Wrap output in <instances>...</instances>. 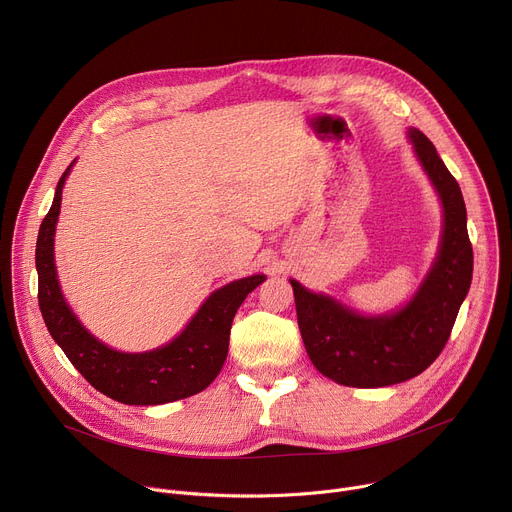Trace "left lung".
Returning <instances> with one entry per match:
<instances>
[{
  "mask_svg": "<svg viewBox=\"0 0 512 512\" xmlns=\"http://www.w3.org/2000/svg\"><path fill=\"white\" fill-rule=\"evenodd\" d=\"M409 139L444 206L440 253L413 300L387 316H360L289 279L312 364L346 387H389L423 373L444 350L472 283L474 253L462 190L419 129H409Z\"/></svg>",
  "mask_w": 512,
  "mask_h": 512,
  "instance_id": "8db88e82",
  "label": "left lung"
}]
</instances>
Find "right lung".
<instances>
[{
  "label": "right lung",
  "mask_w": 512,
  "mask_h": 512,
  "mask_svg": "<svg viewBox=\"0 0 512 512\" xmlns=\"http://www.w3.org/2000/svg\"><path fill=\"white\" fill-rule=\"evenodd\" d=\"M70 168L72 164L58 180L36 243L38 304L50 336L97 391L119 403L162 405L204 391L227 360L231 324L239 306L265 275L237 279L212 291L182 334L162 348L129 354L105 346L70 312L56 279L54 231Z\"/></svg>",
  "instance_id": "obj_1"
}]
</instances>
